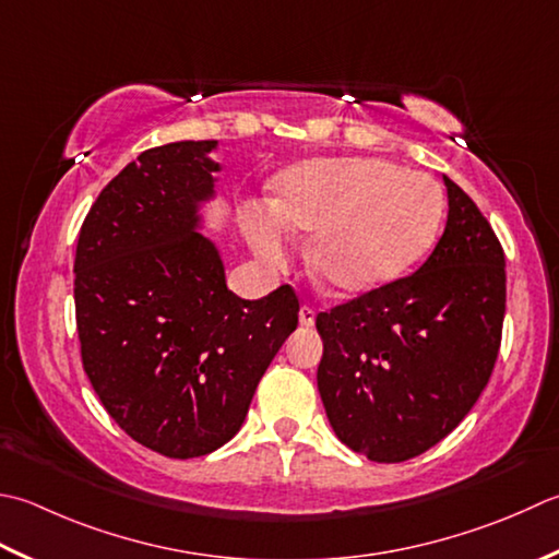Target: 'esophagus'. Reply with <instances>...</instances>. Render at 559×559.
I'll use <instances>...</instances> for the list:
<instances>
[{"label": "esophagus", "mask_w": 559, "mask_h": 559, "mask_svg": "<svg viewBox=\"0 0 559 559\" xmlns=\"http://www.w3.org/2000/svg\"><path fill=\"white\" fill-rule=\"evenodd\" d=\"M298 320L302 326H312L314 324V310L310 308V305H302L300 312H298Z\"/></svg>", "instance_id": "esophagus-1"}]
</instances>
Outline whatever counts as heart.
<instances>
[{
  "label": "heart",
  "instance_id": "b5f03b06",
  "mask_svg": "<svg viewBox=\"0 0 559 559\" xmlns=\"http://www.w3.org/2000/svg\"><path fill=\"white\" fill-rule=\"evenodd\" d=\"M271 205L239 207L254 254L286 264L293 235H312L317 281L336 295H360L402 278L429 254L443 203L419 171L378 157L295 162L271 183Z\"/></svg>",
  "mask_w": 559,
  "mask_h": 559
}]
</instances>
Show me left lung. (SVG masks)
Instances as JSON below:
<instances>
[{"instance_id": "8db88e82", "label": "left lung", "mask_w": 559, "mask_h": 559, "mask_svg": "<svg viewBox=\"0 0 559 559\" xmlns=\"http://www.w3.org/2000/svg\"><path fill=\"white\" fill-rule=\"evenodd\" d=\"M443 237L407 278L317 314V388L338 441L402 463L445 439L483 395L507 310L495 229L448 177Z\"/></svg>"}]
</instances>
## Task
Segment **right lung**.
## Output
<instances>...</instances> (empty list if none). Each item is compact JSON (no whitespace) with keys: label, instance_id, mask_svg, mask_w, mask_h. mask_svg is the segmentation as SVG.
<instances>
[{"label":"right lung","instance_id":"right-lung-1","mask_svg":"<svg viewBox=\"0 0 559 559\" xmlns=\"http://www.w3.org/2000/svg\"><path fill=\"white\" fill-rule=\"evenodd\" d=\"M217 140L145 150L108 181L80 229L74 308L82 364L130 439L199 457L245 424L261 376L298 326L281 286L242 300L203 233L225 167Z\"/></svg>","mask_w":559,"mask_h":559}]
</instances>
